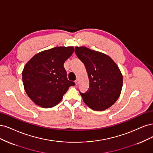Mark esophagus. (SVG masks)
I'll use <instances>...</instances> for the list:
<instances>
[{"label":"esophagus","mask_w":153,"mask_h":153,"mask_svg":"<svg viewBox=\"0 0 153 153\" xmlns=\"http://www.w3.org/2000/svg\"><path fill=\"white\" fill-rule=\"evenodd\" d=\"M75 82H76V85H77L79 83V79H77L75 81Z\"/></svg>","instance_id":"obj_1"}]
</instances>
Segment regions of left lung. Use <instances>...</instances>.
Returning a JSON list of instances; mask_svg holds the SVG:
<instances>
[{
	"label": "left lung",
	"mask_w": 153,
	"mask_h": 153,
	"mask_svg": "<svg viewBox=\"0 0 153 153\" xmlns=\"http://www.w3.org/2000/svg\"><path fill=\"white\" fill-rule=\"evenodd\" d=\"M75 53L84 63L90 81L85 93L79 91L82 100L90 109L104 111L119 98L123 86V76L111 58L102 53L81 46Z\"/></svg>",
	"instance_id": "8db88e82"
}]
</instances>
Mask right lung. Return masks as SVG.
I'll return each mask as SVG.
<instances>
[{"label": "right lung", "instance_id": "right-lung-1", "mask_svg": "<svg viewBox=\"0 0 153 153\" xmlns=\"http://www.w3.org/2000/svg\"><path fill=\"white\" fill-rule=\"evenodd\" d=\"M74 51L73 47H55L34 55L22 72L27 95L43 108L56 105L68 88L75 83L68 80L63 64Z\"/></svg>", "mask_w": 153, "mask_h": 153}]
</instances>
